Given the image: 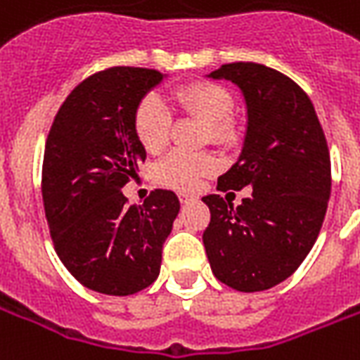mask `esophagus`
Listing matches in <instances>:
<instances>
[{
	"label": "esophagus",
	"instance_id": "1",
	"mask_svg": "<svg viewBox=\"0 0 360 360\" xmlns=\"http://www.w3.org/2000/svg\"><path fill=\"white\" fill-rule=\"evenodd\" d=\"M179 200H181V204H188V202L196 200V196H194V194H188V193H179Z\"/></svg>",
	"mask_w": 360,
	"mask_h": 360
}]
</instances>
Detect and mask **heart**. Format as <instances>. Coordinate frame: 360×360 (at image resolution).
Segmentation results:
<instances>
[{"instance_id": "obj_1", "label": "heart", "mask_w": 360, "mask_h": 360, "mask_svg": "<svg viewBox=\"0 0 360 360\" xmlns=\"http://www.w3.org/2000/svg\"><path fill=\"white\" fill-rule=\"evenodd\" d=\"M173 101L181 112L204 122V141L231 146L238 141V129L229 118L234 110L233 95L215 82H193L173 91ZM172 112L156 95H146L133 112V131L146 153H160L169 141ZM217 158L210 153L173 150L156 166V179L166 187L191 191L198 181L217 169Z\"/></svg>"}]
</instances>
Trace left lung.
Segmentation results:
<instances>
[{
	"mask_svg": "<svg viewBox=\"0 0 360 360\" xmlns=\"http://www.w3.org/2000/svg\"><path fill=\"white\" fill-rule=\"evenodd\" d=\"M207 78L238 85L248 110L242 153L217 191H254L236 207L204 196L212 219L202 240L217 281L262 292L286 281L321 233L332 187L328 145L307 93L278 70L231 63Z\"/></svg>",
	"mask_w": 360,
	"mask_h": 360,
	"instance_id": "1",
	"label": "left lung"
}]
</instances>
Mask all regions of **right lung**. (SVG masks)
Returning <instances> with one entry per match:
<instances>
[{
  "mask_svg": "<svg viewBox=\"0 0 360 360\" xmlns=\"http://www.w3.org/2000/svg\"><path fill=\"white\" fill-rule=\"evenodd\" d=\"M164 79L150 68L114 66L66 97L47 135L41 194L57 255L85 288L129 295L160 275L162 246L179 198L156 188L127 206L122 187L146 153L133 131L135 106Z\"/></svg>",
  "mask_w": 360,
  "mask_h": 360,
  "instance_id": "obj_1",
  "label": "right lung"
}]
</instances>
